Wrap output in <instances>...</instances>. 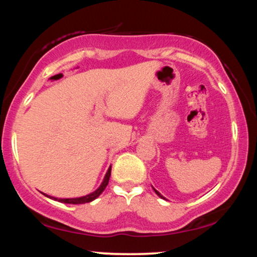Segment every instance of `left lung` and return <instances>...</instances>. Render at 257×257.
Masks as SVG:
<instances>
[{"label":"left lung","mask_w":257,"mask_h":257,"mask_svg":"<svg viewBox=\"0 0 257 257\" xmlns=\"http://www.w3.org/2000/svg\"><path fill=\"white\" fill-rule=\"evenodd\" d=\"M153 189H154V188H153ZM154 191H155V193H156V194H158V196H160L161 198H163V199H165V197H163V196H162V195H161V194L159 193V191H158V190H156V189H154Z\"/></svg>","instance_id":"left-lung-1"}]
</instances>
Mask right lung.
Segmentation results:
<instances>
[{
    "mask_svg": "<svg viewBox=\"0 0 257 257\" xmlns=\"http://www.w3.org/2000/svg\"><path fill=\"white\" fill-rule=\"evenodd\" d=\"M110 177H111V167L108 168V170L106 172L105 177H104L103 182L101 184V186L98 187V188L93 191V193H90L88 195H86V196H82V197H78V198H56V197H52L50 195H46L44 194L46 197H49L51 199H54V201H58L61 203H66V204H85V203H89L94 201V199H96L99 195H101L104 189H105V187L108 184V180H110Z\"/></svg>",
    "mask_w": 257,
    "mask_h": 257,
    "instance_id": "obj_1",
    "label": "right lung"
}]
</instances>
